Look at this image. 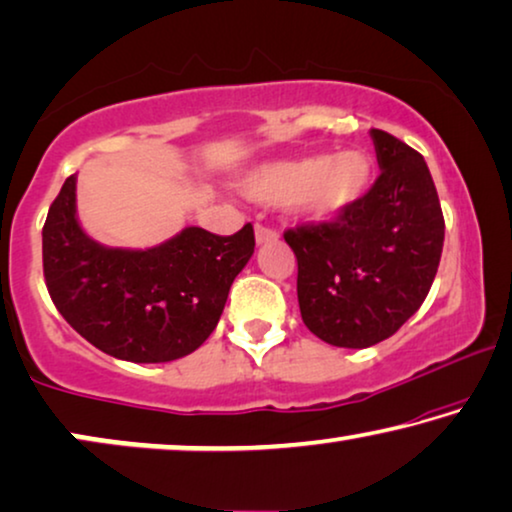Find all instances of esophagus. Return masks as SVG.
Here are the masks:
<instances>
[{
  "label": "esophagus",
  "instance_id": "esophagus-1",
  "mask_svg": "<svg viewBox=\"0 0 512 512\" xmlns=\"http://www.w3.org/2000/svg\"><path fill=\"white\" fill-rule=\"evenodd\" d=\"M277 238H279V233L274 231V228H270V226H263V224H258V226H256V242H258V244L277 242Z\"/></svg>",
  "mask_w": 512,
  "mask_h": 512
}]
</instances>
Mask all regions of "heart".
I'll return each instance as SVG.
<instances>
[{"label": "heart", "mask_w": 512, "mask_h": 512, "mask_svg": "<svg viewBox=\"0 0 512 512\" xmlns=\"http://www.w3.org/2000/svg\"><path fill=\"white\" fill-rule=\"evenodd\" d=\"M374 161L367 152L344 150L265 164L244 177V194L261 203H293L309 219H335L358 205L372 187Z\"/></svg>", "instance_id": "obj_1"}]
</instances>
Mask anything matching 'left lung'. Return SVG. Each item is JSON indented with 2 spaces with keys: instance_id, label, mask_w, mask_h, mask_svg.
Segmentation results:
<instances>
[{
  "instance_id": "left-lung-1",
  "label": "left lung",
  "mask_w": 512,
  "mask_h": 512,
  "mask_svg": "<svg viewBox=\"0 0 512 512\" xmlns=\"http://www.w3.org/2000/svg\"><path fill=\"white\" fill-rule=\"evenodd\" d=\"M381 175L330 224L288 228L307 328L342 348H367L402 328L425 302L443 251V212L425 159L372 129Z\"/></svg>"
}]
</instances>
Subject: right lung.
Masks as SVG:
<instances>
[{"label":"right lung","mask_w":512,"mask_h":512,"mask_svg":"<svg viewBox=\"0 0 512 512\" xmlns=\"http://www.w3.org/2000/svg\"><path fill=\"white\" fill-rule=\"evenodd\" d=\"M254 247L251 224L228 238L189 226L152 249L103 247L78 224L71 175L43 224V277L59 314L99 351L170 362L212 335Z\"/></svg>","instance_id":"add662e5"}]
</instances>
